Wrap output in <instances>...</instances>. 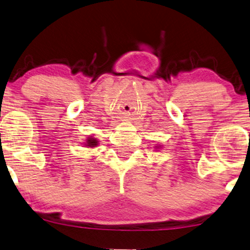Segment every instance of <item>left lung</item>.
Masks as SVG:
<instances>
[{
  "label": "left lung",
  "mask_w": 250,
  "mask_h": 250,
  "mask_svg": "<svg viewBox=\"0 0 250 250\" xmlns=\"http://www.w3.org/2000/svg\"><path fill=\"white\" fill-rule=\"evenodd\" d=\"M154 147H156V150L158 151V150H160V148H162L163 146L160 144H156V145H154Z\"/></svg>",
  "instance_id": "1"
}]
</instances>
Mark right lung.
<instances>
[{
    "label": "right lung",
    "mask_w": 250,
    "mask_h": 250,
    "mask_svg": "<svg viewBox=\"0 0 250 250\" xmlns=\"http://www.w3.org/2000/svg\"><path fill=\"white\" fill-rule=\"evenodd\" d=\"M83 144L84 146L87 148H94L99 145V141H98L96 137H93V136H88V137L85 138V142Z\"/></svg>",
    "instance_id": "add662e5"
}]
</instances>
